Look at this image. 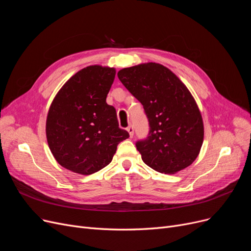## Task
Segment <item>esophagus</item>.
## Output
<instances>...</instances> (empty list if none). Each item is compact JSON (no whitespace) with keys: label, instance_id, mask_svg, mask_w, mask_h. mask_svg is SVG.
Segmentation results:
<instances>
[{"label":"esophagus","instance_id":"34e87169","mask_svg":"<svg viewBox=\"0 0 251 251\" xmlns=\"http://www.w3.org/2000/svg\"><path fill=\"white\" fill-rule=\"evenodd\" d=\"M127 131H128V133H129V135H130V137H132L133 136V134H134V129H133V126H128L127 127Z\"/></svg>","mask_w":251,"mask_h":251}]
</instances>
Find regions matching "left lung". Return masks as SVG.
I'll return each mask as SVG.
<instances>
[{
    "label": "left lung",
    "mask_w": 251,
    "mask_h": 251,
    "mask_svg": "<svg viewBox=\"0 0 251 251\" xmlns=\"http://www.w3.org/2000/svg\"><path fill=\"white\" fill-rule=\"evenodd\" d=\"M118 77L149 119L148 138L136 142L142 161L165 174L190 166L201 151L204 129L186 85L165 66L151 62L121 69Z\"/></svg>",
    "instance_id": "obj_1"
}]
</instances>
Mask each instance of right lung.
<instances>
[{
    "mask_svg": "<svg viewBox=\"0 0 251 251\" xmlns=\"http://www.w3.org/2000/svg\"><path fill=\"white\" fill-rule=\"evenodd\" d=\"M116 69L88 66L58 91L47 117L46 134L56 161L65 169L90 175L108 166L117 146L129 137L119 128L116 110L105 101Z\"/></svg>",
    "mask_w": 251,
    "mask_h": 251,
    "instance_id": "1",
    "label": "right lung"
}]
</instances>
